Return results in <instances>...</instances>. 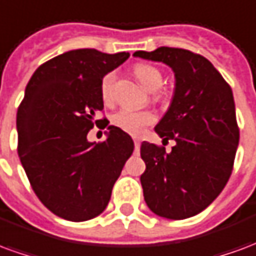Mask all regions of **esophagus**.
<instances>
[{
  "label": "esophagus",
  "mask_w": 256,
  "mask_h": 256,
  "mask_svg": "<svg viewBox=\"0 0 256 256\" xmlns=\"http://www.w3.org/2000/svg\"><path fill=\"white\" fill-rule=\"evenodd\" d=\"M134 146H136V150H140V141H138V140H134Z\"/></svg>",
  "instance_id": "34e87169"
}]
</instances>
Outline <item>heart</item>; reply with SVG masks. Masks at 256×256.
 <instances>
[{"instance_id": "1", "label": "heart", "mask_w": 256, "mask_h": 256, "mask_svg": "<svg viewBox=\"0 0 256 256\" xmlns=\"http://www.w3.org/2000/svg\"><path fill=\"white\" fill-rule=\"evenodd\" d=\"M134 74L141 84L150 92H155L163 84V74L158 67L150 64L140 63L134 67ZM114 82L115 74H106L100 82L101 100L106 104H110L114 98ZM114 126L120 128L132 136H140L146 126H150L156 122V116L150 111H136L132 108H122L116 111L111 118Z\"/></svg>"}]
</instances>
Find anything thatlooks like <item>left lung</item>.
Listing matches in <instances>:
<instances>
[{"label":"left lung","instance_id":"1","mask_svg":"<svg viewBox=\"0 0 256 256\" xmlns=\"http://www.w3.org/2000/svg\"><path fill=\"white\" fill-rule=\"evenodd\" d=\"M136 58L172 67L176 90L155 132L176 145L144 141L141 185L152 212L168 220H185L202 212L218 198L230 177L238 145V126L230 86L216 68L198 53L178 48L138 50Z\"/></svg>","mask_w":256,"mask_h":256}]
</instances>
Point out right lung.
Masks as SVG:
<instances>
[{"label":"right lung","instance_id":"add662e5","mask_svg":"<svg viewBox=\"0 0 256 256\" xmlns=\"http://www.w3.org/2000/svg\"><path fill=\"white\" fill-rule=\"evenodd\" d=\"M128 56L70 50L40 66L26 86L16 115L18 154L32 190L60 218L100 215L133 154V140L116 126H108L106 141H88L104 108L101 79Z\"/></svg>","mask_w":256,"mask_h":256}]
</instances>
